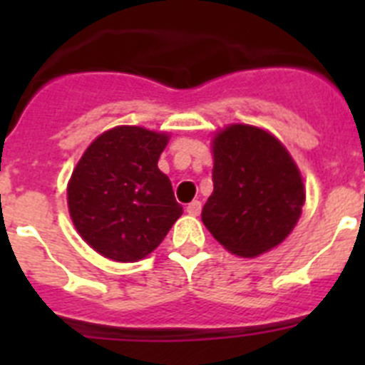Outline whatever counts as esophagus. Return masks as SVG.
Returning <instances> with one entry per match:
<instances>
[{"label": "esophagus", "instance_id": "1", "mask_svg": "<svg viewBox=\"0 0 365 365\" xmlns=\"http://www.w3.org/2000/svg\"><path fill=\"white\" fill-rule=\"evenodd\" d=\"M186 212H188L190 215H193V217H195V215L201 214V201H193V202H190L188 208H186Z\"/></svg>", "mask_w": 365, "mask_h": 365}]
</instances>
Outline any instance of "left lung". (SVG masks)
<instances>
[{"label": "left lung", "mask_w": 365, "mask_h": 365, "mask_svg": "<svg viewBox=\"0 0 365 365\" xmlns=\"http://www.w3.org/2000/svg\"><path fill=\"white\" fill-rule=\"evenodd\" d=\"M214 192L202 222L228 252L254 257L296 227L305 188L287 148L269 131L232 124L214 137Z\"/></svg>", "instance_id": "obj_1"}]
</instances>
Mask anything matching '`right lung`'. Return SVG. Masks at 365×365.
Wrapping results in <instances>:
<instances>
[{
    "mask_svg": "<svg viewBox=\"0 0 365 365\" xmlns=\"http://www.w3.org/2000/svg\"><path fill=\"white\" fill-rule=\"evenodd\" d=\"M170 135L118 125L96 137L67 185L74 228L113 261H138L163 243L182 214L159 170Z\"/></svg>",
    "mask_w": 365,
    "mask_h": 365,
    "instance_id": "right-lung-1",
    "label": "right lung"
}]
</instances>
